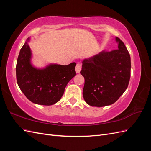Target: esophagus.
<instances>
[{
  "instance_id": "34e87169",
  "label": "esophagus",
  "mask_w": 151,
  "mask_h": 151,
  "mask_svg": "<svg viewBox=\"0 0 151 151\" xmlns=\"http://www.w3.org/2000/svg\"><path fill=\"white\" fill-rule=\"evenodd\" d=\"M82 68V65L81 63H77L76 67V71L77 73H79L80 71L81 70Z\"/></svg>"
}]
</instances>
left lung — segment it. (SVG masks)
Here are the masks:
<instances>
[{
	"instance_id": "left-lung-1",
	"label": "left lung",
	"mask_w": 151,
	"mask_h": 151,
	"mask_svg": "<svg viewBox=\"0 0 151 151\" xmlns=\"http://www.w3.org/2000/svg\"><path fill=\"white\" fill-rule=\"evenodd\" d=\"M118 48L105 50L83 61V97L91 106L115 103L127 89L130 78V56L125 44L116 37Z\"/></svg>"
}]
</instances>
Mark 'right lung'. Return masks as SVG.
<instances>
[{
    "mask_svg": "<svg viewBox=\"0 0 151 151\" xmlns=\"http://www.w3.org/2000/svg\"><path fill=\"white\" fill-rule=\"evenodd\" d=\"M29 41V38L21 48L17 60V84L31 102L46 106L54 104L61 99L67 84L76 75V63L50 64L42 69L36 68L31 63Z\"/></svg>",
    "mask_w": 151,
    "mask_h": 151,
    "instance_id": "right-lung-1",
    "label": "right lung"
}]
</instances>
